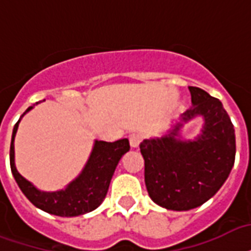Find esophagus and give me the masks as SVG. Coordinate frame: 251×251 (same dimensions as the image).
<instances>
[{"label":"esophagus","mask_w":251,"mask_h":251,"mask_svg":"<svg viewBox=\"0 0 251 251\" xmlns=\"http://www.w3.org/2000/svg\"><path fill=\"white\" fill-rule=\"evenodd\" d=\"M142 141V137L139 135V134L134 133V134H130L129 135V142H130V146L133 147V149H137L139 146V143Z\"/></svg>","instance_id":"obj_1"}]
</instances>
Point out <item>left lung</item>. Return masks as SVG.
<instances>
[{"mask_svg": "<svg viewBox=\"0 0 251 251\" xmlns=\"http://www.w3.org/2000/svg\"><path fill=\"white\" fill-rule=\"evenodd\" d=\"M192 106L166 135L145 139V183L151 200L171 210H189L215 196L232 171L236 158L234 127L219 99L189 87ZM204 120L195 140H183L180 129L192 118Z\"/></svg>", "mask_w": 251, "mask_h": 251, "instance_id": "left-lung-1", "label": "left lung"}]
</instances>
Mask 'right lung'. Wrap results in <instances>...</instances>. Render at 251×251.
I'll return each instance as SVG.
<instances>
[{
	"label": "right lung",
	"mask_w": 251,
	"mask_h": 251,
	"mask_svg": "<svg viewBox=\"0 0 251 251\" xmlns=\"http://www.w3.org/2000/svg\"><path fill=\"white\" fill-rule=\"evenodd\" d=\"M31 109L32 106L27 108L21 118ZM21 118L14 125L11 135L10 168L17 184L25 196L36 208L60 217H75L95 210L104 201L105 196L108 194L109 184L118 162L122 155L129 151V141L126 138L116 142L95 141L91 156L79 176L71 181L64 189L56 192H45L39 191L30 181L26 180L15 168L14 138Z\"/></svg>",
	"instance_id": "obj_1"
}]
</instances>
